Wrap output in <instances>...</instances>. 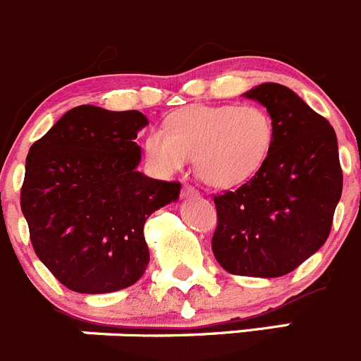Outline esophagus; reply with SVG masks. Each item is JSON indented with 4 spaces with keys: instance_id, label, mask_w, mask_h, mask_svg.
Returning a JSON list of instances; mask_svg holds the SVG:
<instances>
[{
    "instance_id": "esophagus-1",
    "label": "esophagus",
    "mask_w": 361,
    "mask_h": 361,
    "mask_svg": "<svg viewBox=\"0 0 361 361\" xmlns=\"http://www.w3.org/2000/svg\"><path fill=\"white\" fill-rule=\"evenodd\" d=\"M183 197H184V198H191V197H200V193H198V191L195 190L193 186H184V188H183Z\"/></svg>"
}]
</instances>
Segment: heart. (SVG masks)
Instances as JSON below:
<instances>
[{
    "mask_svg": "<svg viewBox=\"0 0 361 361\" xmlns=\"http://www.w3.org/2000/svg\"><path fill=\"white\" fill-rule=\"evenodd\" d=\"M272 140V118L257 105H197L175 112L168 130L148 132L145 154L159 175L183 171L195 157L209 186L234 188L259 171Z\"/></svg>",
    "mask_w": 361,
    "mask_h": 361,
    "instance_id": "1",
    "label": "heart"
}]
</instances>
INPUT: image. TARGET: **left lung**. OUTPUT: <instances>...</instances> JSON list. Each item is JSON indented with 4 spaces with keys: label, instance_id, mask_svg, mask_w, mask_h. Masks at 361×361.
I'll return each instance as SVG.
<instances>
[{
    "label": "left lung",
    "instance_id": "1",
    "mask_svg": "<svg viewBox=\"0 0 361 361\" xmlns=\"http://www.w3.org/2000/svg\"><path fill=\"white\" fill-rule=\"evenodd\" d=\"M243 97L272 118L269 157L249 183L214 197L213 254L234 276L281 277L326 243L342 197L336 134L292 89L259 84Z\"/></svg>",
    "mask_w": 361,
    "mask_h": 361
}]
</instances>
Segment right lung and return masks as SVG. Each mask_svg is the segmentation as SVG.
<instances>
[{
    "instance_id": "1",
    "label": "right lung",
    "mask_w": 361,
    "mask_h": 361,
    "mask_svg": "<svg viewBox=\"0 0 361 361\" xmlns=\"http://www.w3.org/2000/svg\"><path fill=\"white\" fill-rule=\"evenodd\" d=\"M140 111L78 105L26 155L21 209L39 259L78 293L123 290L147 270L145 221L180 184L137 171Z\"/></svg>"
}]
</instances>
